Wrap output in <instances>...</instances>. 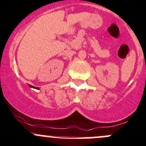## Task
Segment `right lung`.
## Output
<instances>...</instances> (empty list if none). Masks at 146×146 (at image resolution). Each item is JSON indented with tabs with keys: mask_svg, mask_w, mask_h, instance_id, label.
<instances>
[{
	"mask_svg": "<svg viewBox=\"0 0 146 146\" xmlns=\"http://www.w3.org/2000/svg\"><path fill=\"white\" fill-rule=\"evenodd\" d=\"M29 86H30V87H31V88H34V89H39V88H38V87H35V86H31V85H29Z\"/></svg>",
	"mask_w": 146,
	"mask_h": 146,
	"instance_id": "right-lung-1",
	"label": "right lung"
}]
</instances>
